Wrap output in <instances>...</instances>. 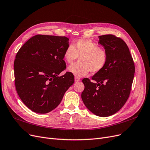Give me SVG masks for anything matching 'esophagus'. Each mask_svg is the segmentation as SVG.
Instances as JSON below:
<instances>
[{"label": "esophagus", "mask_w": 150, "mask_h": 150, "mask_svg": "<svg viewBox=\"0 0 150 150\" xmlns=\"http://www.w3.org/2000/svg\"><path fill=\"white\" fill-rule=\"evenodd\" d=\"M74 79H75V81L76 82H78V81H80V78L79 77H77V76H75V77H74Z\"/></svg>", "instance_id": "1"}]
</instances>
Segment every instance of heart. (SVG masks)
Returning <instances> with one entry per match:
<instances>
[{"label": "heart", "mask_w": 150, "mask_h": 150, "mask_svg": "<svg viewBox=\"0 0 150 150\" xmlns=\"http://www.w3.org/2000/svg\"><path fill=\"white\" fill-rule=\"evenodd\" d=\"M79 57V63L71 65L68 68L69 73L76 76H86L90 71L97 73L102 70L107 63L106 52L91 40L78 39L69 45L64 52L65 62L72 64Z\"/></svg>", "instance_id": "obj_1"}]
</instances>
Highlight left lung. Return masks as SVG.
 Returning <instances> with one entry per match:
<instances>
[{
	"label": "left lung",
	"mask_w": 150,
	"mask_h": 150,
	"mask_svg": "<svg viewBox=\"0 0 150 150\" xmlns=\"http://www.w3.org/2000/svg\"><path fill=\"white\" fill-rule=\"evenodd\" d=\"M98 44L108 54L105 68L92 77L82 79L81 98L94 115L107 117L117 112L126 102L135 73L133 58L126 43L112 34L100 35Z\"/></svg>",
	"instance_id": "left-lung-1"
}]
</instances>
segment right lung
<instances>
[{
  "label": "right lung",
  "mask_w": 150,
  "mask_h": 150,
  "mask_svg": "<svg viewBox=\"0 0 150 150\" xmlns=\"http://www.w3.org/2000/svg\"><path fill=\"white\" fill-rule=\"evenodd\" d=\"M65 36L35 35L25 43L14 62L15 83L21 101L33 111L45 114L57 108L73 84L74 75L67 72L64 52L69 46Z\"/></svg>",
  "instance_id": "right-lung-1"
}]
</instances>
